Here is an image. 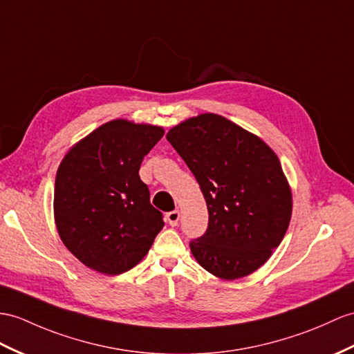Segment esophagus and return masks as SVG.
<instances>
[{
  "instance_id": "1",
  "label": "esophagus",
  "mask_w": 354,
  "mask_h": 354,
  "mask_svg": "<svg viewBox=\"0 0 354 354\" xmlns=\"http://www.w3.org/2000/svg\"><path fill=\"white\" fill-rule=\"evenodd\" d=\"M180 219V212L178 210H172L169 213H167V221L171 227H176Z\"/></svg>"
}]
</instances>
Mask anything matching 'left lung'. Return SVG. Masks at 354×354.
<instances>
[{"mask_svg":"<svg viewBox=\"0 0 354 354\" xmlns=\"http://www.w3.org/2000/svg\"><path fill=\"white\" fill-rule=\"evenodd\" d=\"M167 140L192 171L209 227L191 242L195 260L221 279H237L269 260L291 219V189L261 138L218 114L187 118Z\"/></svg>","mask_w":354,"mask_h":354,"instance_id":"1","label":"left lung"}]
</instances>
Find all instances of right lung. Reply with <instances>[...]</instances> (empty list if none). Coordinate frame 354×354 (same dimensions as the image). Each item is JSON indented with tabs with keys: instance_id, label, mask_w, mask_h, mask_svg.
<instances>
[{
	"instance_id": "1",
	"label": "right lung",
	"mask_w": 354,
	"mask_h": 354,
	"mask_svg": "<svg viewBox=\"0 0 354 354\" xmlns=\"http://www.w3.org/2000/svg\"><path fill=\"white\" fill-rule=\"evenodd\" d=\"M163 129L112 120L76 142L55 177L54 218L64 246L90 269L120 274L147 255L163 228L140 167Z\"/></svg>"
}]
</instances>
